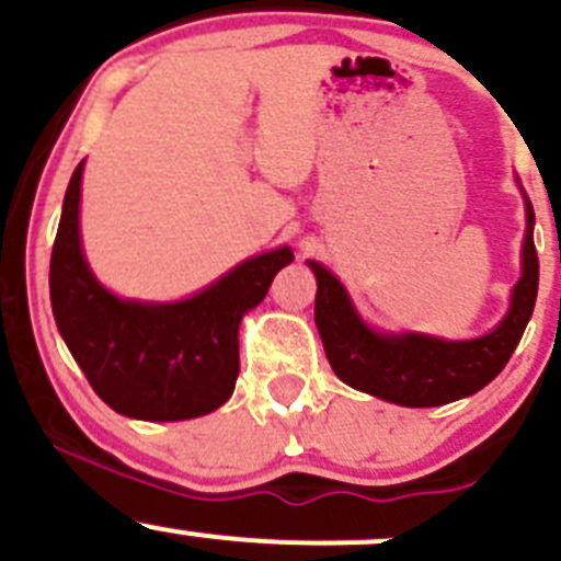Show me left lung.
Returning <instances> with one entry per match:
<instances>
[{"instance_id": "8db88e82", "label": "left lung", "mask_w": 561, "mask_h": 561, "mask_svg": "<svg viewBox=\"0 0 561 561\" xmlns=\"http://www.w3.org/2000/svg\"><path fill=\"white\" fill-rule=\"evenodd\" d=\"M531 225H535V211L526 201L524 274L513 290L511 312L494 331L469 342H443L421 333H404V336L375 333L355 314L336 276L320 263H309L317 276V331L328 364L339 380L401 407H439L489 386L511 360L535 309L540 263H537Z\"/></svg>"}]
</instances>
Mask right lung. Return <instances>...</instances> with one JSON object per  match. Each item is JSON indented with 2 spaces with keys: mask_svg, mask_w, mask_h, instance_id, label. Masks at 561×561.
Instances as JSON below:
<instances>
[{
  "mask_svg": "<svg viewBox=\"0 0 561 561\" xmlns=\"http://www.w3.org/2000/svg\"><path fill=\"white\" fill-rule=\"evenodd\" d=\"M83 162L72 173L50 252V307L89 386L138 421H190L222 407L239 377V322L268 293L290 247L257 254L179 304L111 296L78 239Z\"/></svg>",
  "mask_w": 561,
  "mask_h": 561,
  "instance_id": "add662e5",
  "label": "right lung"
}]
</instances>
